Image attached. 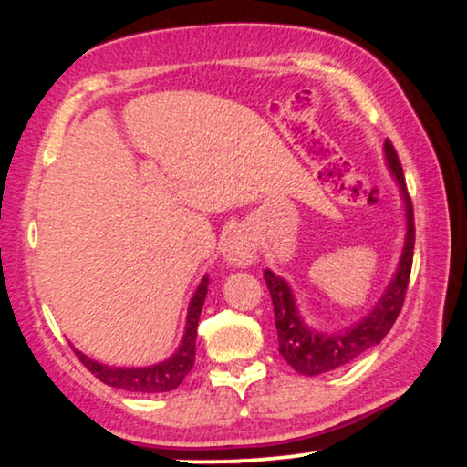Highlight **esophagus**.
I'll use <instances>...</instances> for the list:
<instances>
[{
    "label": "esophagus",
    "instance_id": "1",
    "mask_svg": "<svg viewBox=\"0 0 467 467\" xmlns=\"http://www.w3.org/2000/svg\"><path fill=\"white\" fill-rule=\"evenodd\" d=\"M223 254H225V259L232 265L246 267L254 264V259H257V244H254L248 229H234L225 238V242H223Z\"/></svg>",
    "mask_w": 467,
    "mask_h": 467
}]
</instances>
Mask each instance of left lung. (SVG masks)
Returning a JSON list of instances; mask_svg holds the SVG:
<instances>
[{
    "mask_svg": "<svg viewBox=\"0 0 467 467\" xmlns=\"http://www.w3.org/2000/svg\"><path fill=\"white\" fill-rule=\"evenodd\" d=\"M385 155L387 163L391 171L398 178L401 195H404L406 203V244L404 253H401L398 272L387 286L385 296L376 304V308L369 315L340 334H318L312 327H308L297 315L296 299L289 285L276 274L265 270L264 278L267 289H270L272 304H274V318H276V331H278V350L285 357V361L296 369V372L304 376H318L331 369H337L347 363L355 361L357 357L366 353L368 348L380 344L382 337L389 334L393 327L395 318L401 312L406 299L408 280H410L412 270V254H414V210L410 195L406 189L404 170H401L398 150L391 144V140H385Z\"/></svg>",
    "mask_w": 467,
    "mask_h": 467,
    "instance_id": "left-lung-1",
    "label": "left lung"
}]
</instances>
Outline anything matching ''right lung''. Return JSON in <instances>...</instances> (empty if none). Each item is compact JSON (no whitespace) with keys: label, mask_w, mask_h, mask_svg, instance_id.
Instances as JSON below:
<instances>
[{"label":"right lung","mask_w":467,"mask_h":467,"mask_svg":"<svg viewBox=\"0 0 467 467\" xmlns=\"http://www.w3.org/2000/svg\"><path fill=\"white\" fill-rule=\"evenodd\" d=\"M208 293V276L197 286L193 299H191L189 315H187V329L181 347L168 361L157 363L150 368H110L104 363H98L82 355L80 350H74L82 366L91 372L95 379L106 382L108 387L125 389V391L136 393H163L176 389L184 380V376L191 372L195 363V340H197V321H200L203 299Z\"/></svg>","instance_id":"add662e5"}]
</instances>
